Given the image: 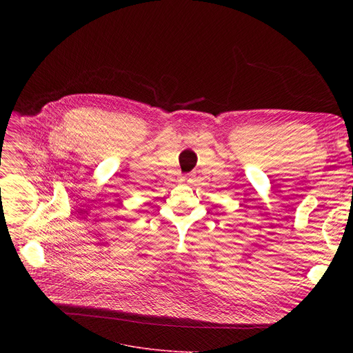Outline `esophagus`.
Here are the masks:
<instances>
[{"label":"esophagus","instance_id":"1","mask_svg":"<svg viewBox=\"0 0 353 353\" xmlns=\"http://www.w3.org/2000/svg\"><path fill=\"white\" fill-rule=\"evenodd\" d=\"M180 180H181L183 183H190V181H192V177L186 174V176H181V179H180Z\"/></svg>","mask_w":353,"mask_h":353}]
</instances>
